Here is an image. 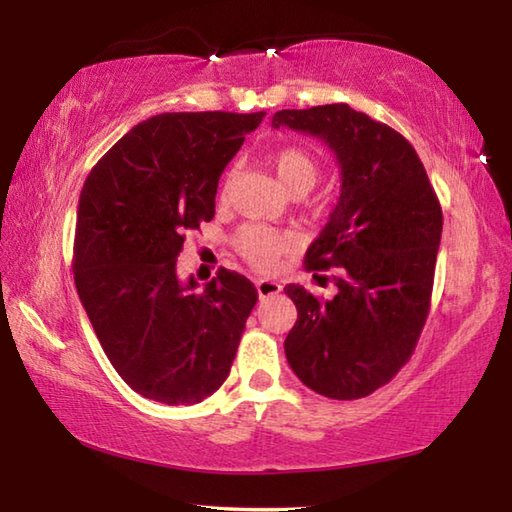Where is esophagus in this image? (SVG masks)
<instances>
[{
	"mask_svg": "<svg viewBox=\"0 0 512 512\" xmlns=\"http://www.w3.org/2000/svg\"><path fill=\"white\" fill-rule=\"evenodd\" d=\"M255 287H257L259 298L277 296V293L282 291V284H280V282H275V280H266V277H262V280H255Z\"/></svg>",
	"mask_w": 512,
	"mask_h": 512,
	"instance_id": "obj_1",
	"label": "esophagus"
}]
</instances>
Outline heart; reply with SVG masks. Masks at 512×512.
Returning a JSON list of instances; mask_svg holds the SVG:
<instances>
[{"instance_id": "heart-1", "label": "heart", "mask_w": 512, "mask_h": 512, "mask_svg": "<svg viewBox=\"0 0 512 512\" xmlns=\"http://www.w3.org/2000/svg\"><path fill=\"white\" fill-rule=\"evenodd\" d=\"M273 171L289 194H307L318 178V162L300 146H284L273 155ZM235 244L255 268H271L277 257L296 246V237L291 232L266 228V225H246L239 230Z\"/></svg>"}]
</instances>
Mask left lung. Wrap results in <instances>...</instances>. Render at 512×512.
Instances as JSON below:
<instances>
[{"label":"left lung","instance_id":"8db88e82","mask_svg":"<svg viewBox=\"0 0 512 512\" xmlns=\"http://www.w3.org/2000/svg\"><path fill=\"white\" fill-rule=\"evenodd\" d=\"M273 128L318 137L341 169L339 203L314 244L309 271L336 268V296L289 284L298 320L284 341L302 384L359 400L411 359L429 314L443 210L413 146L391 126L329 103L280 110Z\"/></svg>","mask_w":512,"mask_h":512}]
</instances>
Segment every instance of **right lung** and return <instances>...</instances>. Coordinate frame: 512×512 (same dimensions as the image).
<instances>
[{
  "instance_id": "obj_1",
  "label": "right lung",
  "mask_w": 512,
  "mask_h": 512,
  "mask_svg": "<svg viewBox=\"0 0 512 512\" xmlns=\"http://www.w3.org/2000/svg\"><path fill=\"white\" fill-rule=\"evenodd\" d=\"M266 112H162L133 126L85 180L74 282L103 352L146 400L198 404L230 375L257 302L228 268L178 277L185 232L214 219L219 178Z\"/></svg>"
}]
</instances>
